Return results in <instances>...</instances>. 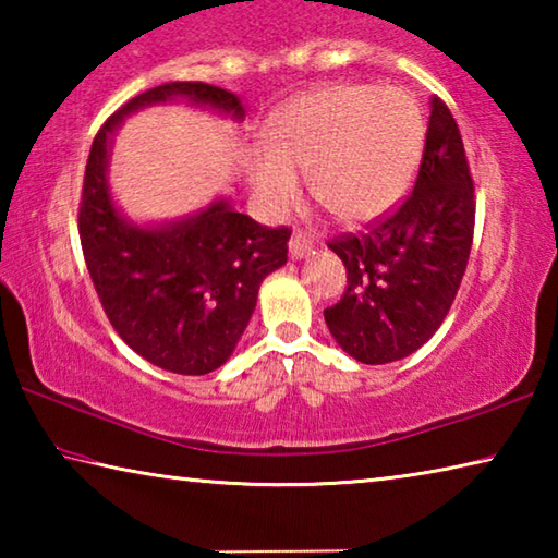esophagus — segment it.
I'll list each match as a JSON object with an SVG mask.
<instances>
[{"label": "esophagus", "instance_id": "34e87169", "mask_svg": "<svg viewBox=\"0 0 558 558\" xmlns=\"http://www.w3.org/2000/svg\"><path fill=\"white\" fill-rule=\"evenodd\" d=\"M310 248H313V235L305 233V231H295L290 235V256L292 258H302L307 256Z\"/></svg>", "mask_w": 558, "mask_h": 558}]
</instances>
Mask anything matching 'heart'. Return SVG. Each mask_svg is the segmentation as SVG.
Returning a JSON list of instances; mask_svg holds the SVG:
<instances>
[{"label": "heart", "instance_id": "heart-1", "mask_svg": "<svg viewBox=\"0 0 558 558\" xmlns=\"http://www.w3.org/2000/svg\"><path fill=\"white\" fill-rule=\"evenodd\" d=\"M268 149L251 162V182L270 214L288 211L307 174L313 194L344 223L381 216L411 186L423 153L418 102L401 88L335 83L276 110Z\"/></svg>", "mask_w": 558, "mask_h": 558}]
</instances>
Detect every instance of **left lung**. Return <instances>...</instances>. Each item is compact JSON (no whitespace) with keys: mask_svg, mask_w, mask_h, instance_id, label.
Segmentation results:
<instances>
[{"mask_svg":"<svg viewBox=\"0 0 558 558\" xmlns=\"http://www.w3.org/2000/svg\"><path fill=\"white\" fill-rule=\"evenodd\" d=\"M475 231V186L456 118L430 100L413 192L362 233L327 245L347 268V290L325 310L337 344L362 364H389L436 335L465 276Z\"/></svg>","mask_w":558,"mask_h":558,"instance_id":"left-lung-1","label":"left lung"}]
</instances>
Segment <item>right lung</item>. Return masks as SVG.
I'll use <instances>...</instances> for the list:
<instances>
[{
    "label": "right lung",
    "mask_w": 558,
    "mask_h": 558,
    "mask_svg": "<svg viewBox=\"0 0 558 558\" xmlns=\"http://www.w3.org/2000/svg\"><path fill=\"white\" fill-rule=\"evenodd\" d=\"M174 98L245 116L235 93L202 81L162 83L128 100L93 140L78 233L100 305L122 342L159 369L202 376L239 344L263 278L286 266L290 229L263 226L223 199L157 229L118 214L108 186L112 132L130 112Z\"/></svg>",
    "instance_id": "right-lung-1"
}]
</instances>
